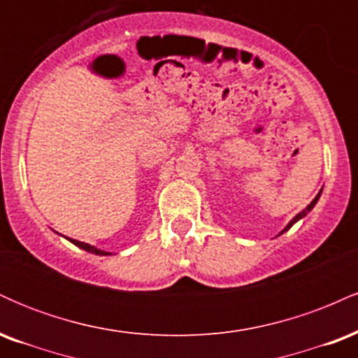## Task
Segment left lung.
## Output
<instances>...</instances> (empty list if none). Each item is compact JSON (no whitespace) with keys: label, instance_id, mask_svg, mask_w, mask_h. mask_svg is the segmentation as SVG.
<instances>
[{"label":"left lung","instance_id":"left-lung-1","mask_svg":"<svg viewBox=\"0 0 358 358\" xmlns=\"http://www.w3.org/2000/svg\"><path fill=\"white\" fill-rule=\"evenodd\" d=\"M320 195H322V192H320V193H318V195H316V196H315V199H313V202H311L310 205H308V207L305 208V210H301V212H299V213H298V215H296V217H294V219H293V220H291V222H289V224H287V225H286V229H285V231H282V232L289 231V229H291V227H293V224H296V222H298L299 219H303V217H305V215H306V213H308V212H310V210H311V208H313V207H315V203H316V202H318ZM282 232H281V234H282Z\"/></svg>","mask_w":358,"mask_h":358}]
</instances>
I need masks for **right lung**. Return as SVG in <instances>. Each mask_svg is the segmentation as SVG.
<instances>
[{"label": "right lung", "mask_w": 358, "mask_h": 358, "mask_svg": "<svg viewBox=\"0 0 358 358\" xmlns=\"http://www.w3.org/2000/svg\"><path fill=\"white\" fill-rule=\"evenodd\" d=\"M71 242H72V244H76L77 248H80V249L87 250V252H92V254H99V256H109V252H106V250H101V249L94 248V245H89V244H85V242H80V241H76V239H71Z\"/></svg>", "instance_id": "obj_1"}]
</instances>
